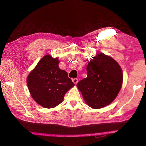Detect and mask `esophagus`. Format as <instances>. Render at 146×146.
<instances>
[{"label":"esophagus","mask_w":146,"mask_h":146,"mask_svg":"<svg viewBox=\"0 0 146 146\" xmlns=\"http://www.w3.org/2000/svg\"><path fill=\"white\" fill-rule=\"evenodd\" d=\"M72 82L75 84V85H76V84L78 83V79L77 78H73Z\"/></svg>","instance_id":"esophagus-1"}]
</instances>
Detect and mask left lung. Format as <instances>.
<instances>
[{
  "label": "left lung",
  "mask_w": 146,
  "mask_h": 146,
  "mask_svg": "<svg viewBox=\"0 0 146 146\" xmlns=\"http://www.w3.org/2000/svg\"><path fill=\"white\" fill-rule=\"evenodd\" d=\"M86 68L87 77L77 86L86 103L92 108L111 104L120 91L123 75L120 66L111 57L102 53L92 57Z\"/></svg>",
  "instance_id": "1"
}]
</instances>
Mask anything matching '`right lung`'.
<instances>
[{"mask_svg":"<svg viewBox=\"0 0 146 146\" xmlns=\"http://www.w3.org/2000/svg\"><path fill=\"white\" fill-rule=\"evenodd\" d=\"M58 58L46 55L27 77V86L33 99L46 108L62 102L64 94L73 86L68 73L58 67Z\"/></svg>","mask_w":146,"mask_h":146,"instance_id":"obj_1","label":"right lung"}]
</instances>
